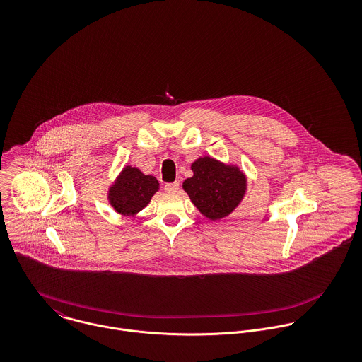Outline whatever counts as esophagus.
Instances as JSON below:
<instances>
[{"label":"esophagus","instance_id":"esophagus-1","mask_svg":"<svg viewBox=\"0 0 362 362\" xmlns=\"http://www.w3.org/2000/svg\"><path fill=\"white\" fill-rule=\"evenodd\" d=\"M180 189V182H168L164 185V191L168 194H175Z\"/></svg>","mask_w":362,"mask_h":362}]
</instances>
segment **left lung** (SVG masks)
I'll return each instance as SVG.
<instances>
[{
    "label": "left lung",
    "instance_id": "obj_1",
    "mask_svg": "<svg viewBox=\"0 0 362 362\" xmlns=\"http://www.w3.org/2000/svg\"><path fill=\"white\" fill-rule=\"evenodd\" d=\"M194 175L182 184L192 204L210 220L228 216L247 191V180L238 167L211 157H201L191 165Z\"/></svg>",
    "mask_w": 362,
    "mask_h": 362
}]
</instances>
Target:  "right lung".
Instances as JSON below:
<instances>
[{
	"label": "right lung",
	"mask_w": 362,
	"mask_h": 362,
	"mask_svg": "<svg viewBox=\"0 0 362 362\" xmlns=\"http://www.w3.org/2000/svg\"><path fill=\"white\" fill-rule=\"evenodd\" d=\"M158 189L155 177L145 175L136 167L127 165L108 191V201L115 211L132 216L146 206Z\"/></svg>",
	"instance_id": "1"
}]
</instances>
